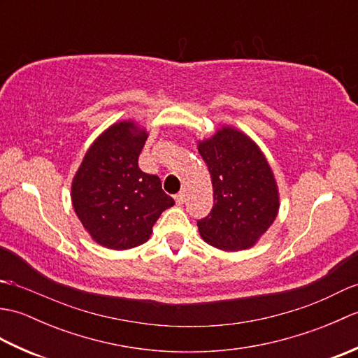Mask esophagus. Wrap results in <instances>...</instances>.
Wrapping results in <instances>:
<instances>
[{
    "label": "esophagus",
    "instance_id": "34e87169",
    "mask_svg": "<svg viewBox=\"0 0 358 358\" xmlns=\"http://www.w3.org/2000/svg\"><path fill=\"white\" fill-rule=\"evenodd\" d=\"M185 194L183 192H180V194H177V195H175V201H177V204H178V206H181V204H183L185 203Z\"/></svg>",
    "mask_w": 358,
    "mask_h": 358
}]
</instances>
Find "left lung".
Listing matches in <instances>:
<instances>
[{"mask_svg":"<svg viewBox=\"0 0 358 358\" xmlns=\"http://www.w3.org/2000/svg\"><path fill=\"white\" fill-rule=\"evenodd\" d=\"M206 163L214 208L196 222L201 238L223 250L252 248L269 229L280 208L273 172L255 141L238 129L223 126L199 141Z\"/></svg>","mask_w":358,"mask_h":358,"instance_id":"obj_1","label":"left lung"}]
</instances>
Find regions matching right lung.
<instances>
[{
  "mask_svg": "<svg viewBox=\"0 0 358 358\" xmlns=\"http://www.w3.org/2000/svg\"><path fill=\"white\" fill-rule=\"evenodd\" d=\"M148 132L120 121L98 136L72 181V204L98 245L124 250L143 245L162 212L173 206L157 175L144 173L138 157Z\"/></svg>",
  "mask_w": 358,
  "mask_h": 358,
  "instance_id": "obj_1",
  "label": "right lung"
}]
</instances>
